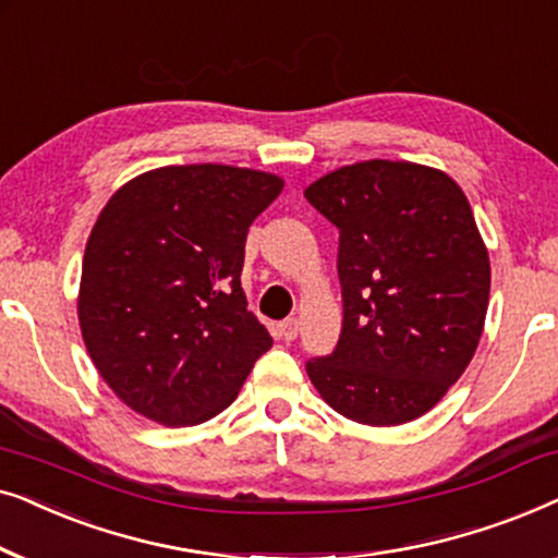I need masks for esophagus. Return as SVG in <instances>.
Masks as SVG:
<instances>
[{"label": "esophagus", "instance_id": "esophagus-1", "mask_svg": "<svg viewBox=\"0 0 558 558\" xmlns=\"http://www.w3.org/2000/svg\"><path fill=\"white\" fill-rule=\"evenodd\" d=\"M279 332H281V338H284L287 342H292L296 335H300V319H296V317L284 319V323L279 325Z\"/></svg>", "mask_w": 558, "mask_h": 558}]
</instances>
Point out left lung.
I'll return each instance as SVG.
<instances>
[{
  "label": "left lung",
  "instance_id": "8db88e82",
  "mask_svg": "<svg viewBox=\"0 0 558 558\" xmlns=\"http://www.w3.org/2000/svg\"><path fill=\"white\" fill-rule=\"evenodd\" d=\"M340 231L342 330L310 357L319 396L357 424L422 416L483 335L490 262L460 185L424 165L371 159L304 190Z\"/></svg>",
  "mask_w": 558,
  "mask_h": 558
}]
</instances>
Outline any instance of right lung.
I'll use <instances>...</instances> for the list:
<instances>
[{
	"label": "right lung",
	"instance_id": "1",
	"mask_svg": "<svg viewBox=\"0 0 558 558\" xmlns=\"http://www.w3.org/2000/svg\"><path fill=\"white\" fill-rule=\"evenodd\" d=\"M284 187L228 165L159 167L126 182L90 231L78 319L111 391L167 426L235 399L271 335L241 289L248 226Z\"/></svg>",
	"mask_w": 558,
	"mask_h": 558
}]
</instances>
